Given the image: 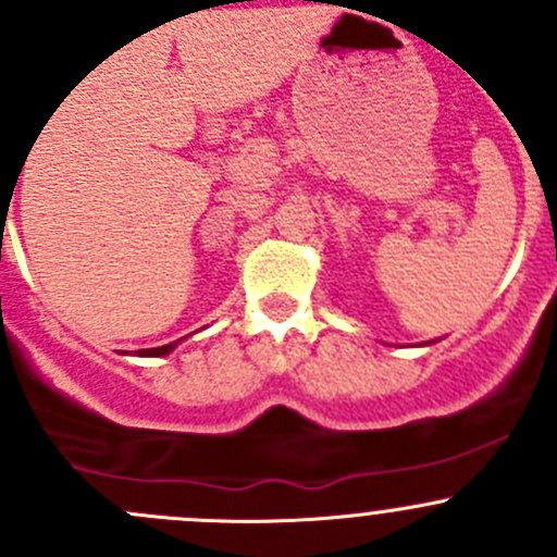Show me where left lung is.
Here are the masks:
<instances>
[{
  "label": "left lung",
  "mask_w": 557,
  "mask_h": 557,
  "mask_svg": "<svg viewBox=\"0 0 557 557\" xmlns=\"http://www.w3.org/2000/svg\"><path fill=\"white\" fill-rule=\"evenodd\" d=\"M425 345H431V342H425Z\"/></svg>",
  "instance_id": "1"
}]
</instances>
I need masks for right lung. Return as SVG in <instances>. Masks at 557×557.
<instances>
[{
    "mask_svg": "<svg viewBox=\"0 0 557 557\" xmlns=\"http://www.w3.org/2000/svg\"><path fill=\"white\" fill-rule=\"evenodd\" d=\"M180 342H183V339L170 342V345H161V347H148V350H137V356H143V358H161V356H170V352L174 350V347L180 345Z\"/></svg>",
    "mask_w": 557,
    "mask_h": 557,
    "instance_id": "obj_1",
    "label": "right lung"
}]
</instances>
